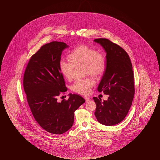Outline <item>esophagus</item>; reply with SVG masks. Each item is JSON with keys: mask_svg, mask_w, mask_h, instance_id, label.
<instances>
[{"mask_svg": "<svg viewBox=\"0 0 160 160\" xmlns=\"http://www.w3.org/2000/svg\"><path fill=\"white\" fill-rule=\"evenodd\" d=\"M84 98L85 99V101H86V102H88V101H89L91 99H90V98H89V97H84Z\"/></svg>", "mask_w": 160, "mask_h": 160, "instance_id": "1", "label": "esophagus"}]
</instances>
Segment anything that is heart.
Instances as JSON below:
<instances>
[{
	"label": "heart",
	"mask_w": 160,
	"mask_h": 160,
	"mask_svg": "<svg viewBox=\"0 0 160 160\" xmlns=\"http://www.w3.org/2000/svg\"><path fill=\"white\" fill-rule=\"evenodd\" d=\"M68 59H62L59 62L61 74L68 80L72 79L75 67L84 65V74L91 75L96 78L102 76L106 69V61L104 55L85 45L78 46L71 50ZM95 84L91 78L78 80L71 86V90L81 95H88Z\"/></svg>",
	"instance_id": "1"
}]
</instances>
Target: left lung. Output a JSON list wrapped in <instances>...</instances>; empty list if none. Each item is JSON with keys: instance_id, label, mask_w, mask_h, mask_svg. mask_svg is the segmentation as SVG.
<instances>
[{"instance_id": "8db88e82", "label": "left lung", "mask_w": 160, "mask_h": 160, "mask_svg": "<svg viewBox=\"0 0 160 160\" xmlns=\"http://www.w3.org/2000/svg\"><path fill=\"white\" fill-rule=\"evenodd\" d=\"M106 52V69L98 91L108 95V99L93 97L96 103L95 116L97 121L107 126L116 125L125 119L132 105L135 93L134 73L128 53L121 47L106 38H98Z\"/></svg>"}]
</instances>
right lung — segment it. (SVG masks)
I'll list each match as a JSON object with an SVG mask.
<instances>
[{"label": "right lung", "instance_id": "obj_1", "mask_svg": "<svg viewBox=\"0 0 160 160\" xmlns=\"http://www.w3.org/2000/svg\"><path fill=\"white\" fill-rule=\"evenodd\" d=\"M65 43L53 41L42 46L29 61L23 76V88L35 121L47 132L62 134L71 128L74 112L85 102L77 94L67 100L58 97L67 91L59 62Z\"/></svg>", "mask_w": 160, "mask_h": 160}]
</instances>
